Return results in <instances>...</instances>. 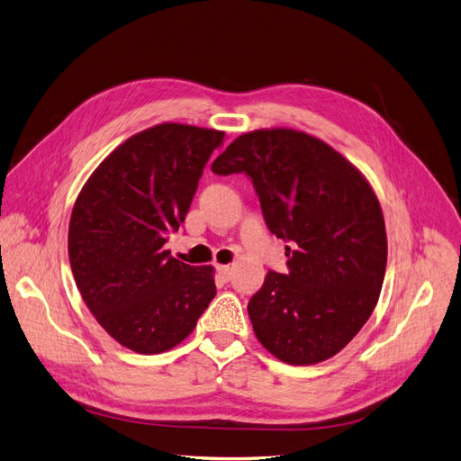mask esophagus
I'll list each match as a JSON object with an SVG mask.
<instances>
[{"mask_svg":"<svg viewBox=\"0 0 461 461\" xmlns=\"http://www.w3.org/2000/svg\"><path fill=\"white\" fill-rule=\"evenodd\" d=\"M216 269H218V274L221 276V279L230 281V277H231V267L230 266H216Z\"/></svg>","mask_w":461,"mask_h":461,"instance_id":"1","label":"esophagus"}]
</instances>
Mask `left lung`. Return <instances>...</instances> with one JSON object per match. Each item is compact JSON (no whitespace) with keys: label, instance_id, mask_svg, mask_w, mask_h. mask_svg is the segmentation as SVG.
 I'll return each instance as SVG.
<instances>
[{"label":"left lung","instance_id":"obj_1","mask_svg":"<svg viewBox=\"0 0 461 461\" xmlns=\"http://www.w3.org/2000/svg\"><path fill=\"white\" fill-rule=\"evenodd\" d=\"M211 168L245 173L267 230L288 243V271H267L247 305L254 334L288 365L330 359L380 298L387 237L376 194L342 153L294 129L245 132Z\"/></svg>","mask_w":461,"mask_h":461}]
</instances>
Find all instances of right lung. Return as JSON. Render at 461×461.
<instances>
[{"label": "right lung", "instance_id": "1", "mask_svg": "<svg viewBox=\"0 0 461 461\" xmlns=\"http://www.w3.org/2000/svg\"><path fill=\"white\" fill-rule=\"evenodd\" d=\"M221 140L214 129L149 127L117 146L76 199L68 230L76 285L98 325L136 353L178 346L216 294L212 266H187L163 245Z\"/></svg>", "mask_w": 461, "mask_h": 461}]
</instances>
